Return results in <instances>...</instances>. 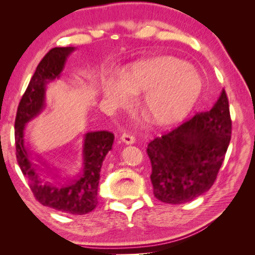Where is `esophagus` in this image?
<instances>
[{
    "mask_svg": "<svg viewBox=\"0 0 255 255\" xmlns=\"http://www.w3.org/2000/svg\"><path fill=\"white\" fill-rule=\"evenodd\" d=\"M120 139H122L123 143H125L126 145H132L135 144V137L129 135V133H123V136L120 137Z\"/></svg>",
    "mask_w": 255,
    "mask_h": 255,
    "instance_id": "1",
    "label": "esophagus"
}]
</instances>
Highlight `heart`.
I'll return each instance as SVG.
<instances>
[{
  "label": "heart",
  "instance_id": "obj_1",
  "mask_svg": "<svg viewBox=\"0 0 255 255\" xmlns=\"http://www.w3.org/2000/svg\"><path fill=\"white\" fill-rule=\"evenodd\" d=\"M123 80L133 92H145L141 110L155 126H171L182 120L201 92V81L188 63L172 56L139 60L122 73ZM103 96L126 100L115 77L102 84Z\"/></svg>",
  "mask_w": 255,
  "mask_h": 255
}]
</instances>
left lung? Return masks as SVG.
I'll return each mask as SVG.
<instances>
[{
    "mask_svg": "<svg viewBox=\"0 0 255 255\" xmlns=\"http://www.w3.org/2000/svg\"><path fill=\"white\" fill-rule=\"evenodd\" d=\"M232 122L225 90L209 111L198 114L147 146L154 196L180 205L208 191L231 140Z\"/></svg>",
    "mask_w": 255,
    "mask_h": 255,
    "instance_id": "8db88e82",
    "label": "left lung"
}]
</instances>
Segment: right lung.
I'll list each match as a JSON object with an SVG mask.
<instances>
[{
  "label": "right lung",
  "instance_id": "right-lung-1",
  "mask_svg": "<svg viewBox=\"0 0 255 255\" xmlns=\"http://www.w3.org/2000/svg\"><path fill=\"white\" fill-rule=\"evenodd\" d=\"M75 47H56L44 58L21 99L15 118L16 159L36 199L41 205L70 215H84L98 205V185L107 154L112 149L115 136L107 130L88 131L82 137V166L74 175H63L49 158L37 154L32 157L25 139V128L47 107L48 84L62 77L67 59ZM51 175V180L42 176Z\"/></svg>",
  "mask_w": 255,
  "mask_h": 255
}]
</instances>
